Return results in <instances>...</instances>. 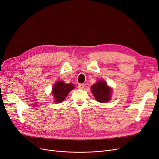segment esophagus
Here are the masks:
<instances>
[{
  "label": "esophagus",
  "instance_id": "1",
  "mask_svg": "<svg viewBox=\"0 0 159 159\" xmlns=\"http://www.w3.org/2000/svg\"><path fill=\"white\" fill-rule=\"evenodd\" d=\"M78 86V88H80V89H84V87H85V84H79Z\"/></svg>",
  "mask_w": 159,
  "mask_h": 159
}]
</instances>
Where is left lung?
Segmentation results:
<instances>
[{
	"label": "left lung",
	"mask_w": 159,
	"mask_h": 159,
	"mask_svg": "<svg viewBox=\"0 0 159 159\" xmlns=\"http://www.w3.org/2000/svg\"><path fill=\"white\" fill-rule=\"evenodd\" d=\"M91 91L94 95L95 99L101 103H106L111 98V90L108 87L107 83L99 80L91 87Z\"/></svg>",
	"instance_id": "1"
}]
</instances>
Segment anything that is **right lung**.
I'll list each match as a JSON object with an SVG mask.
<instances>
[{"label": "right lung", "mask_w": 159, "mask_h": 159, "mask_svg": "<svg viewBox=\"0 0 159 159\" xmlns=\"http://www.w3.org/2000/svg\"><path fill=\"white\" fill-rule=\"evenodd\" d=\"M74 88V85L72 84H67L63 81H57L53 88L52 94L55 98L56 103H61L64 101L68 95L70 91Z\"/></svg>", "instance_id": "1"}]
</instances>
